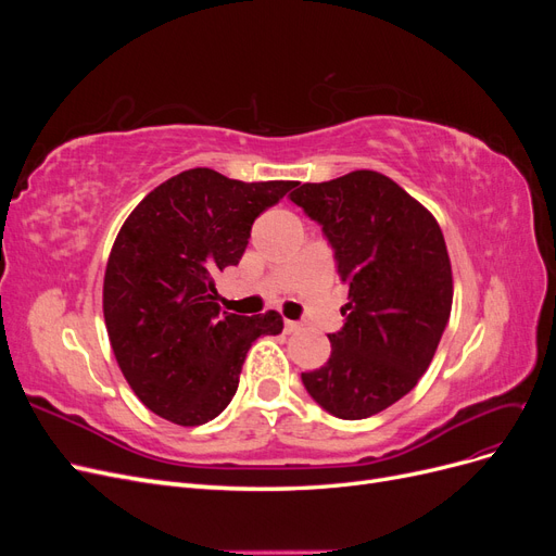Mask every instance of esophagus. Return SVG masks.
I'll use <instances>...</instances> for the list:
<instances>
[{"label": "esophagus", "mask_w": 556, "mask_h": 556, "mask_svg": "<svg viewBox=\"0 0 556 556\" xmlns=\"http://www.w3.org/2000/svg\"><path fill=\"white\" fill-rule=\"evenodd\" d=\"M299 329H301V325L294 323V319H285V333H294Z\"/></svg>", "instance_id": "esophagus-1"}]
</instances>
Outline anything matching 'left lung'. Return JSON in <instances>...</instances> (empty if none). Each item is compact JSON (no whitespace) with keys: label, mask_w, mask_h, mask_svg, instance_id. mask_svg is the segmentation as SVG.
<instances>
[{"label":"left lung","mask_w":556,"mask_h":556,"mask_svg":"<svg viewBox=\"0 0 556 556\" xmlns=\"http://www.w3.org/2000/svg\"><path fill=\"white\" fill-rule=\"evenodd\" d=\"M290 199L323 225L348 285L345 327L329 336L327 364L301 380L331 415L371 417L413 390L441 343L454 292L443 231L417 199L368 169L304 182Z\"/></svg>","instance_id":"1"}]
</instances>
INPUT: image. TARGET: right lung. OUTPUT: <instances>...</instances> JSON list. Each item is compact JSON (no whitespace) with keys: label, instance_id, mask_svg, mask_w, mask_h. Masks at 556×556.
Segmentation results:
<instances>
[{"label":"right lung","instance_id":"obj_1","mask_svg":"<svg viewBox=\"0 0 556 556\" xmlns=\"http://www.w3.org/2000/svg\"><path fill=\"white\" fill-rule=\"evenodd\" d=\"M294 180H231L188 169L146 194L111 248L104 323L117 366L146 408L180 427L220 415L250 345L282 331L276 311H220L215 274L237 266L255 217Z\"/></svg>","mask_w":556,"mask_h":556}]
</instances>
